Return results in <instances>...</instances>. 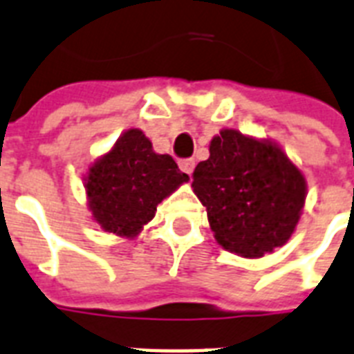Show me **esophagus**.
<instances>
[{
	"label": "esophagus",
	"instance_id": "esophagus-1",
	"mask_svg": "<svg viewBox=\"0 0 354 354\" xmlns=\"http://www.w3.org/2000/svg\"><path fill=\"white\" fill-rule=\"evenodd\" d=\"M194 165H196V163H194V160H192V158H185V160H180V169H182L183 172H187L189 176H191L192 171H194Z\"/></svg>",
	"mask_w": 354,
	"mask_h": 354
}]
</instances>
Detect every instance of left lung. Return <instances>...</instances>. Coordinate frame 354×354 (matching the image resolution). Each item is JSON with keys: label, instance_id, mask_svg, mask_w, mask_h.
Returning <instances> with one entry per match:
<instances>
[{"label": "left lung", "instance_id": "left-lung-1", "mask_svg": "<svg viewBox=\"0 0 354 354\" xmlns=\"http://www.w3.org/2000/svg\"><path fill=\"white\" fill-rule=\"evenodd\" d=\"M209 158L192 172V191L207 209L216 242L243 258L287 243L306 203L300 169L269 140L223 129Z\"/></svg>", "mask_w": 354, "mask_h": 354}]
</instances>
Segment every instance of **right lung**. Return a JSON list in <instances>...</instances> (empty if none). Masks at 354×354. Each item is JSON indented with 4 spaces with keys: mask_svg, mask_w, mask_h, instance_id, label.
Here are the masks:
<instances>
[{
    "mask_svg": "<svg viewBox=\"0 0 354 354\" xmlns=\"http://www.w3.org/2000/svg\"><path fill=\"white\" fill-rule=\"evenodd\" d=\"M185 182L189 176L169 154H156L140 129H129L88 169V211L103 231L134 238L154 218L158 203Z\"/></svg>",
    "mask_w": 354,
    "mask_h": 354,
    "instance_id": "obj_1",
    "label": "right lung"
}]
</instances>
